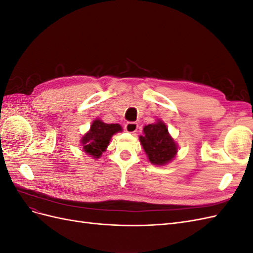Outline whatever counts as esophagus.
Wrapping results in <instances>:
<instances>
[{
    "label": "esophagus",
    "mask_w": 253,
    "mask_h": 253,
    "mask_svg": "<svg viewBox=\"0 0 253 253\" xmlns=\"http://www.w3.org/2000/svg\"><path fill=\"white\" fill-rule=\"evenodd\" d=\"M138 124L137 122H127L125 126V129L127 133H135L138 129Z\"/></svg>",
    "instance_id": "1"
}]
</instances>
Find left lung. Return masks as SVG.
<instances>
[{"label":"left lung","instance_id":"left-lung-1","mask_svg":"<svg viewBox=\"0 0 253 253\" xmlns=\"http://www.w3.org/2000/svg\"><path fill=\"white\" fill-rule=\"evenodd\" d=\"M142 147L153 165H166L175 157L177 145L169 135L163 121L143 127V135L139 137Z\"/></svg>","mask_w":253,"mask_h":253}]
</instances>
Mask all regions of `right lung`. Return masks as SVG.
Instances as JSON below:
<instances>
[{
    "label": "right lung",
    "instance_id": "obj_1",
    "mask_svg": "<svg viewBox=\"0 0 253 253\" xmlns=\"http://www.w3.org/2000/svg\"><path fill=\"white\" fill-rule=\"evenodd\" d=\"M122 131L119 125H108L101 120H95L90 126L89 132L82 137L83 150L88 155L94 158H99L102 152L108 148L111 137L118 132Z\"/></svg>",
    "mask_w": 253,
    "mask_h": 253
}]
</instances>
